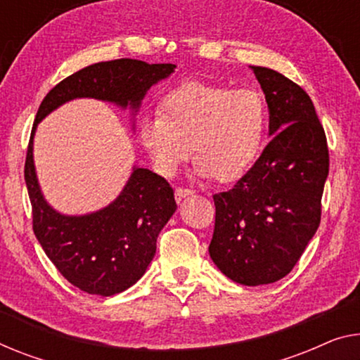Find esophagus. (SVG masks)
<instances>
[{"mask_svg": "<svg viewBox=\"0 0 360 360\" xmlns=\"http://www.w3.org/2000/svg\"><path fill=\"white\" fill-rule=\"evenodd\" d=\"M192 194H194V191H192V189H184V187H178V189H176V192H174V197H176V200L181 202L182 198L189 197Z\"/></svg>", "mask_w": 360, "mask_h": 360, "instance_id": "obj_1", "label": "esophagus"}]
</instances>
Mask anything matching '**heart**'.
I'll return each instance as SVG.
<instances>
[{"instance_id": "obj_1", "label": "heart", "mask_w": 360, "mask_h": 360, "mask_svg": "<svg viewBox=\"0 0 360 360\" xmlns=\"http://www.w3.org/2000/svg\"><path fill=\"white\" fill-rule=\"evenodd\" d=\"M266 122L265 100L255 90L186 82L165 95L160 115L141 122L139 137L166 178L195 150L198 176L233 182L259 158Z\"/></svg>"}]
</instances>
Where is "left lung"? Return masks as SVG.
Wrapping results in <instances>:
<instances>
[{"label": "left lung", "mask_w": 360, "mask_h": 360, "mask_svg": "<svg viewBox=\"0 0 360 360\" xmlns=\"http://www.w3.org/2000/svg\"><path fill=\"white\" fill-rule=\"evenodd\" d=\"M270 110V136L254 166L213 195L212 260L244 286L281 280L317 233L330 157L310 96L292 80L252 66Z\"/></svg>", "instance_id": "obj_1"}]
</instances>
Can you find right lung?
Returning a JSON list of instances; mask_svg holds the SVG:
<instances>
[{"label":"right lung","instance_id":"1","mask_svg":"<svg viewBox=\"0 0 360 360\" xmlns=\"http://www.w3.org/2000/svg\"><path fill=\"white\" fill-rule=\"evenodd\" d=\"M174 68L129 58L96 63L55 85L37 111L24 168L34 233L58 271L80 291L106 297L141 280L157 250L160 231L178 208L174 192L162 176L134 166L124 189L108 207L79 217L56 212L37 179L35 129L46 115L74 98L103 100L137 112L148 89L171 76Z\"/></svg>","mask_w":360,"mask_h":360}]
</instances>
